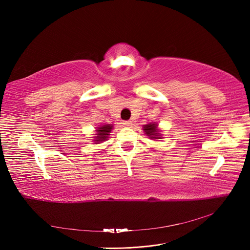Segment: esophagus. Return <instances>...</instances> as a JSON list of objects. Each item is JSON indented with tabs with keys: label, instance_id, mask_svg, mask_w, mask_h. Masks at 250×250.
I'll list each match as a JSON object with an SVG mask.
<instances>
[{
	"label": "esophagus",
	"instance_id": "obj_1",
	"mask_svg": "<svg viewBox=\"0 0 250 250\" xmlns=\"http://www.w3.org/2000/svg\"><path fill=\"white\" fill-rule=\"evenodd\" d=\"M123 124H124L125 126H130L132 123H131V121H124Z\"/></svg>",
	"mask_w": 250,
	"mask_h": 250
}]
</instances>
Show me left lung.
I'll use <instances>...</instances> for the list:
<instances>
[{"label": "left lung", "mask_w": 250, "mask_h": 250, "mask_svg": "<svg viewBox=\"0 0 250 250\" xmlns=\"http://www.w3.org/2000/svg\"><path fill=\"white\" fill-rule=\"evenodd\" d=\"M144 131L147 135H149V138L151 139H161L160 133H158V129L156 127V124L150 123L148 125H144Z\"/></svg>", "instance_id": "1"}]
</instances>
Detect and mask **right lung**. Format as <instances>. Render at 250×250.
<instances>
[{"label":"right lung","instance_id":"add662e5","mask_svg":"<svg viewBox=\"0 0 250 250\" xmlns=\"http://www.w3.org/2000/svg\"><path fill=\"white\" fill-rule=\"evenodd\" d=\"M112 126L111 125H103L101 127H98L97 129V137H95V142L99 143L103 142L107 139L108 133L111 131Z\"/></svg>","mask_w":250,"mask_h":250}]
</instances>
